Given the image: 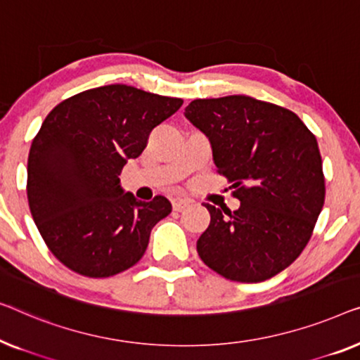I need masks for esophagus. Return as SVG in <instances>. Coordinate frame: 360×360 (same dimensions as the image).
<instances>
[{"label":"esophagus","mask_w":360,"mask_h":360,"mask_svg":"<svg viewBox=\"0 0 360 360\" xmlns=\"http://www.w3.org/2000/svg\"><path fill=\"white\" fill-rule=\"evenodd\" d=\"M191 205V202L189 200H186V199H173V209L176 210V212H182V210H186L187 207Z\"/></svg>","instance_id":"1"}]
</instances>
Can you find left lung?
<instances>
[{"mask_svg":"<svg viewBox=\"0 0 360 360\" xmlns=\"http://www.w3.org/2000/svg\"><path fill=\"white\" fill-rule=\"evenodd\" d=\"M184 115L212 145L217 173L231 182L238 210L210 212L200 259L235 282H262L292 264L325 204L316 136L297 114L250 96L195 99Z\"/></svg>","mask_w":360,"mask_h":360,"instance_id":"8db88e82","label":"left lung"}]
</instances>
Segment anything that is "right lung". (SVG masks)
I'll use <instances>...</instances> for the list:
<instances>
[{
  "label": "right lung",
  "mask_w": 360,
  "mask_h": 360,
  "mask_svg": "<svg viewBox=\"0 0 360 360\" xmlns=\"http://www.w3.org/2000/svg\"><path fill=\"white\" fill-rule=\"evenodd\" d=\"M181 105L179 98L109 84L62 101L45 117L29 151L27 200L45 245L68 269L110 277L145 255L171 202L136 200L119 176Z\"/></svg>",
  "instance_id": "right-lung-1"
}]
</instances>
